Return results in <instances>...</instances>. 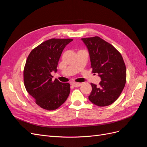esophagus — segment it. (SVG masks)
<instances>
[{
  "instance_id": "1",
  "label": "esophagus",
  "mask_w": 147,
  "mask_h": 147,
  "mask_svg": "<svg viewBox=\"0 0 147 147\" xmlns=\"http://www.w3.org/2000/svg\"><path fill=\"white\" fill-rule=\"evenodd\" d=\"M82 83H76V82H73L72 83V85L74 87H79L82 85Z\"/></svg>"
}]
</instances>
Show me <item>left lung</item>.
<instances>
[{"label": "left lung", "instance_id": "left-lung-1", "mask_svg": "<svg viewBox=\"0 0 147 147\" xmlns=\"http://www.w3.org/2000/svg\"><path fill=\"white\" fill-rule=\"evenodd\" d=\"M90 54L92 73L101 78L99 85L91 83L88 99L105 107L113 104L121 94L126 82V69L123 57L116 48L99 37L82 38Z\"/></svg>", "mask_w": 147, "mask_h": 147}]
</instances>
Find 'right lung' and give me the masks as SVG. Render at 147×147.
Listing matches in <instances>:
<instances>
[{"instance_id":"1","label":"right lung","mask_w":147,"mask_h":147,"mask_svg":"<svg viewBox=\"0 0 147 147\" xmlns=\"http://www.w3.org/2000/svg\"><path fill=\"white\" fill-rule=\"evenodd\" d=\"M71 38H51L43 42L31 51L24 69V83L26 91L41 108L54 110L67 99L70 87L68 83L53 81L51 72L57 66L65 46Z\"/></svg>"}]
</instances>
